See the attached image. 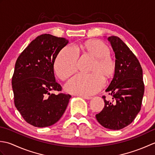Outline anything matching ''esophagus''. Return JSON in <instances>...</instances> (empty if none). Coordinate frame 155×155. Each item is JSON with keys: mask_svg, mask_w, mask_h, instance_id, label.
I'll return each mask as SVG.
<instances>
[{"mask_svg": "<svg viewBox=\"0 0 155 155\" xmlns=\"http://www.w3.org/2000/svg\"><path fill=\"white\" fill-rule=\"evenodd\" d=\"M78 96H80V97H81L82 98H84V99H87V100H89V99H91V98H92L91 97L84 96V95H78Z\"/></svg>", "mask_w": 155, "mask_h": 155, "instance_id": "esophagus-1", "label": "esophagus"}]
</instances>
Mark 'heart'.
<instances>
[{"label":"heart","mask_w":155,"mask_h":155,"mask_svg":"<svg viewBox=\"0 0 155 155\" xmlns=\"http://www.w3.org/2000/svg\"><path fill=\"white\" fill-rule=\"evenodd\" d=\"M94 58L90 74L80 73L71 78L65 86L68 93L89 96L100 91L104 84L103 77L108 79L114 73L116 62L110 54V49L99 41H91L76 47L66 46L59 52L54 63L56 74L61 80H66L77 68L78 52Z\"/></svg>","instance_id":"obj_1"}]
</instances>
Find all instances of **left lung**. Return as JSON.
<instances>
[{
    "instance_id": "left-lung-1",
    "label": "left lung",
    "mask_w": 155,
    "mask_h": 155,
    "mask_svg": "<svg viewBox=\"0 0 155 155\" xmlns=\"http://www.w3.org/2000/svg\"><path fill=\"white\" fill-rule=\"evenodd\" d=\"M115 54L116 69L106 92L113 101L103 97L104 107L96 118L102 126L120 130L129 125L139 113L144 92L143 69L136 56L120 38H108Z\"/></svg>"
}]
</instances>
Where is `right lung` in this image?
I'll return each mask as SVG.
<instances>
[{"label": "right lung", "instance_id": "1", "mask_svg": "<svg viewBox=\"0 0 155 155\" xmlns=\"http://www.w3.org/2000/svg\"><path fill=\"white\" fill-rule=\"evenodd\" d=\"M64 38L44 34L32 41L16 60L12 87L16 108L25 121L36 127L57 123L67 107L70 94L61 91L55 81L54 63L59 52L68 44Z\"/></svg>", "mask_w": 155, "mask_h": 155}]
</instances>
